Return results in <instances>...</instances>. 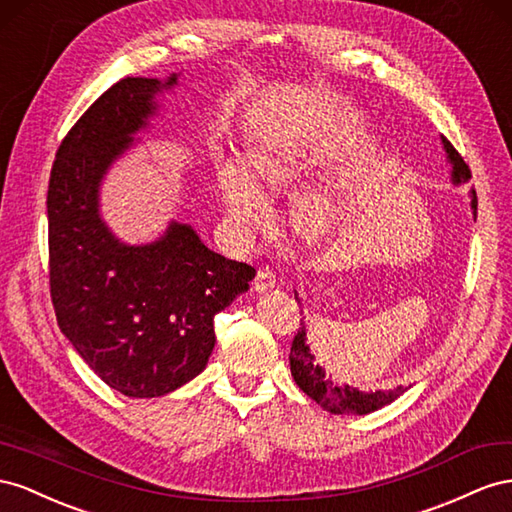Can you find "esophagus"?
<instances>
[{
	"label": "esophagus",
	"mask_w": 512,
	"mask_h": 512,
	"mask_svg": "<svg viewBox=\"0 0 512 512\" xmlns=\"http://www.w3.org/2000/svg\"><path fill=\"white\" fill-rule=\"evenodd\" d=\"M253 285H255L257 291H268L276 285V274L270 268H259Z\"/></svg>",
	"instance_id": "esophagus-1"
}]
</instances>
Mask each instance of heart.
Returning <instances> with one entry per match:
<instances>
[{"label": "heart", "instance_id": "1", "mask_svg": "<svg viewBox=\"0 0 512 512\" xmlns=\"http://www.w3.org/2000/svg\"><path fill=\"white\" fill-rule=\"evenodd\" d=\"M306 167V152L300 143L289 139H261L248 150V169L264 188L281 193L294 186ZM255 179V180H256ZM254 180V181H255ZM248 171L236 160H221L216 169L218 191L223 203L242 231L266 229L272 221V208ZM339 206L328 191H311L298 197L294 206V225L309 240H321L337 221Z\"/></svg>", "mask_w": 512, "mask_h": 512}]
</instances>
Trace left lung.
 Here are the masks:
<instances>
[{"label": "left lung", "instance_id": "1", "mask_svg": "<svg viewBox=\"0 0 512 512\" xmlns=\"http://www.w3.org/2000/svg\"><path fill=\"white\" fill-rule=\"evenodd\" d=\"M442 143L452 165V184L470 182L472 171L465 165L461 154L452 148V143L446 137H442ZM476 208H478V199H476V191H472L474 216H476ZM296 300L300 304L298 294H296ZM289 367H291V375L296 379V384L300 386V390L306 394V397H311L317 405H321L326 412H332V414H371L379 410V407L392 403L407 390L405 386H397L392 390L362 392L347 384L339 386L337 382H332V377L326 375V371L321 369L319 364H315V356L311 354L309 345H306V328L302 321H300V330L294 337V343H291Z\"/></svg>", "mask_w": 512, "mask_h": 512}]
</instances>
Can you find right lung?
I'll list each match as a JSON object with an SVG mask.
<instances>
[{"instance_id":"add662e5","label":"right lung","mask_w":512,"mask_h":512,"mask_svg":"<svg viewBox=\"0 0 512 512\" xmlns=\"http://www.w3.org/2000/svg\"><path fill=\"white\" fill-rule=\"evenodd\" d=\"M167 81L126 77L68 130L49 178V283L57 326L102 382L133 399L163 397L206 369L214 315L244 294L255 268L218 255L191 225L150 244L113 236L100 182L156 113Z\"/></svg>"}]
</instances>
